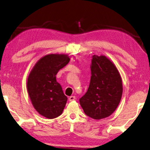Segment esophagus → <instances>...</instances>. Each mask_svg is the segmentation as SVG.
Masks as SVG:
<instances>
[{
	"instance_id": "1",
	"label": "esophagus",
	"mask_w": 150,
	"mask_h": 150,
	"mask_svg": "<svg viewBox=\"0 0 150 150\" xmlns=\"http://www.w3.org/2000/svg\"><path fill=\"white\" fill-rule=\"evenodd\" d=\"M75 99H76L75 96H70L69 97V100H70V101H72L74 100H75Z\"/></svg>"
}]
</instances>
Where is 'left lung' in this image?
Masks as SVG:
<instances>
[{
	"instance_id": "1",
	"label": "left lung",
	"mask_w": 150,
	"mask_h": 150,
	"mask_svg": "<svg viewBox=\"0 0 150 150\" xmlns=\"http://www.w3.org/2000/svg\"><path fill=\"white\" fill-rule=\"evenodd\" d=\"M91 71L89 86L79 101L86 116L100 120L110 116L119 105L122 79L115 65L104 55H93Z\"/></svg>"
}]
</instances>
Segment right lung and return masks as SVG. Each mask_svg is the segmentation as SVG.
<instances>
[{
    "label": "right lung",
    "mask_w": 150,
    "mask_h": 150,
    "mask_svg": "<svg viewBox=\"0 0 150 150\" xmlns=\"http://www.w3.org/2000/svg\"><path fill=\"white\" fill-rule=\"evenodd\" d=\"M70 62L68 55L49 54L39 59L28 78L27 89L34 109L49 119L62 114L68 97L56 74Z\"/></svg>",
    "instance_id": "1"
}]
</instances>
